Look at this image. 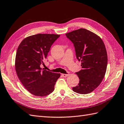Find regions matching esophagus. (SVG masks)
Here are the masks:
<instances>
[{
	"label": "esophagus",
	"instance_id": "34e87169",
	"mask_svg": "<svg viewBox=\"0 0 124 124\" xmlns=\"http://www.w3.org/2000/svg\"><path fill=\"white\" fill-rule=\"evenodd\" d=\"M70 74H62V76L63 77H67L68 76H69Z\"/></svg>",
	"mask_w": 124,
	"mask_h": 124
}]
</instances>
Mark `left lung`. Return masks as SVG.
Listing matches in <instances>:
<instances>
[{
    "label": "left lung",
    "instance_id": "left-lung-1",
    "mask_svg": "<svg viewBox=\"0 0 124 124\" xmlns=\"http://www.w3.org/2000/svg\"><path fill=\"white\" fill-rule=\"evenodd\" d=\"M66 35L74 43L82 68L76 73L79 81L73 90L79 94H88L99 86L105 76L108 62L105 45L99 36L85 29L74 30Z\"/></svg>",
    "mask_w": 124,
    "mask_h": 124
}]
</instances>
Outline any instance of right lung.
Returning <instances> with one entry per match:
<instances>
[{
    "instance_id": "add662e5",
    "label": "right lung",
    "mask_w": 124,
    "mask_h": 124,
    "mask_svg": "<svg viewBox=\"0 0 124 124\" xmlns=\"http://www.w3.org/2000/svg\"><path fill=\"white\" fill-rule=\"evenodd\" d=\"M59 34H37L24 39L16 52L15 67L18 78L24 87L38 97L50 94L60 74L42 69L51 46Z\"/></svg>"
}]
</instances>
